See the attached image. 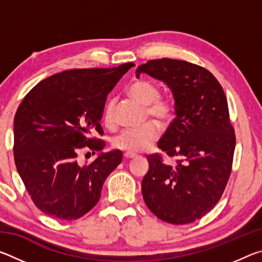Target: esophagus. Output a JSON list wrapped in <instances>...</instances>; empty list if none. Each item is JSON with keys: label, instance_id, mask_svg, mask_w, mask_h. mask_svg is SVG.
<instances>
[{"label": "esophagus", "instance_id": "1", "mask_svg": "<svg viewBox=\"0 0 262 262\" xmlns=\"http://www.w3.org/2000/svg\"><path fill=\"white\" fill-rule=\"evenodd\" d=\"M134 157H135L134 154H129V152H125V154H123V159H126V161H128V159L134 158Z\"/></svg>", "mask_w": 262, "mask_h": 262}]
</instances>
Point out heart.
I'll return each mask as SVG.
<instances>
[{"label": "heart", "mask_w": 262, "mask_h": 262, "mask_svg": "<svg viewBox=\"0 0 262 262\" xmlns=\"http://www.w3.org/2000/svg\"><path fill=\"white\" fill-rule=\"evenodd\" d=\"M128 95L140 104L147 106V115L156 119L158 122L166 123L174 112L172 101L159 97V89L149 79L140 78L133 81L127 89ZM104 122L107 126L113 125V103L106 105L104 111ZM161 134V129L156 122L149 121L139 128H127L114 137L112 144L121 151L136 154L148 149L155 143Z\"/></svg>", "instance_id": "1"}]
</instances>
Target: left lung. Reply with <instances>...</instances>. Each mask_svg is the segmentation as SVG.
<instances>
[{
  "label": "left lung",
  "mask_w": 262,
  "mask_h": 262,
  "mask_svg": "<svg viewBox=\"0 0 262 262\" xmlns=\"http://www.w3.org/2000/svg\"><path fill=\"white\" fill-rule=\"evenodd\" d=\"M170 88L176 118L158 142L159 154L149 155V171L142 180L147 207L171 224H187L209 212L223 194L231 174L236 135L230 122L227 97L214 75L187 61L150 60L136 69Z\"/></svg>",
  "instance_id": "left-lung-1"
}]
</instances>
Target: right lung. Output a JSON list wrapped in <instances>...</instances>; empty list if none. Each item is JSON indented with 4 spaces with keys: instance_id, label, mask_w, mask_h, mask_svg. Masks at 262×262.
<instances>
[{
    "instance_id": "add662e5",
    "label": "right lung",
    "mask_w": 262,
    "mask_h": 262,
    "mask_svg": "<svg viewBox=\"0 0 262 262\" xmlns=\"http://www.w3.org/2000/svg\"><path fill=\"white\" fill-rule=\"evenodd\" d=\"M134 63L66 70L39 82L17 108L14 157L35 206L54 219L77 220L94 208L108 174L122 161L119 150L77 163L81 149L105 147L100 119L115 84Z\"/></svg>"
}]
</instances>
